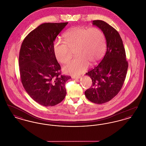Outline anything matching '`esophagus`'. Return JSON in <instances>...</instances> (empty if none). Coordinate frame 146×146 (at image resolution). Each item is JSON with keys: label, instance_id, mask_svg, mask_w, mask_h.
Returning <instances> with one entry per match:
<instances>
[{"label": "esophagus", "instance_id": "1", "mask_svg": "<svg viewBox=\"0 0 146 146\" xmlns=\"http://www.w3.org/2000/svg\"><path fill=\"white\" fill-rule=\"evenodd\" d=\"M73 79H79L80 78V76H73L72 77Z\"/></svg>", "mask_w": 146, "mask_h": 146}]
</instances>
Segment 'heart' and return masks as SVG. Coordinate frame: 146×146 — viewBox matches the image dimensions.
Here are the masks:
<instances>
[{"instance_id":"obj_1","label":"heart","mask_w":146,"mask_h":146,"mask_svg":"<svg viewBox=\"0 0 146 146\" xmlns=\"http://www.w3.org/2000/svg\"><path fill=\"white\" fill-rule=\"evenodd\" d=\"M64 42L55 40L53 51L57 60L64 64L70 61L72 51L76 57L64 67L66 73L78 75L86 70L89 63L96 64L104 57L106 49L104 33L99 28L76 26L63 35Z\"/></svg>"}]
</instances>
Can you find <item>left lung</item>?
<instances>
[{
    "label": "left lung",
    "instance_id": "left-lung-1",
    "mask_svg": "<svg viewBox=\"0 0 146 146\" xmlns=\"http://www.w3.org/2000/svg\"><path fill=\"white\" fill-rule=\"evenodd\" d=\"M92 24L104 33L107 50L101 62L86 73L90 77L92 84L85 91V95L91 102L102 104L111 100L121 90L128 62L123 40L118 31L102 20H94Z\"/></svg>",
    "mask_w": 146,
    "mask_h": 146
}]
</instances>
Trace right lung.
<instances>
[{"label": "right lung", "instance_id": "1", "mask_svg": "<svg viewBox=\"0 0 146 146\" xmlns=\"http://www.w3.org/2000/svg\"><path fill=\"white\" fill-rule=\"evenodd\" d=\"M68 23H44L31 31L21 45V83L30 97L45 107L58 104L66 95L65 84L70 76L61 74L53 45Z\"/></svg>", "mask_w": 146, "mask_h": 146}]
</instances>
